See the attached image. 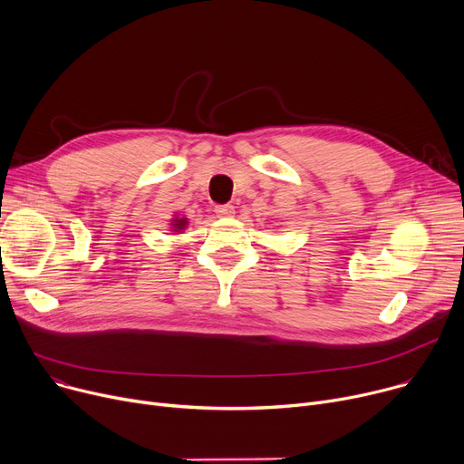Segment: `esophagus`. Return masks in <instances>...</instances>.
Returning <instances> with one entry per match:
<instances>
[{
  "instance_id": "34e87169",
  "label": "esophagus",
  "mask_w": 464,
  "mask_h": 464,
  "mask_svg": "<svg viewBox=\"0 0 464 464\" xmlns=\"http://www.w3.org/2000/svg\"><path fill=\"white\" fill-rule=\"evenodd\" d=\"M215 210L218 217H231L235 213V207L231 203H224V205H217Z\"/></svg>"
}]
</instances>
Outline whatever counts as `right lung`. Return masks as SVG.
I'll return each mask as SVG.
<instances>
[{
	"label": "right lung",
	"mask_w": 464,
	"mask_h": 464,
	"mask_svg": "<svg viewBox=\"0 0 464 464\" xmlns=\"http://www.w3.org/2000/svg\"><path fill=\"white\" fill-rule=\"evenodd\" d=\"M172 226H174L176 231H181V229H185V226H187V218H176Z\"/></svg>",
	"instance_id": "obj_1"
}]
</instances>
